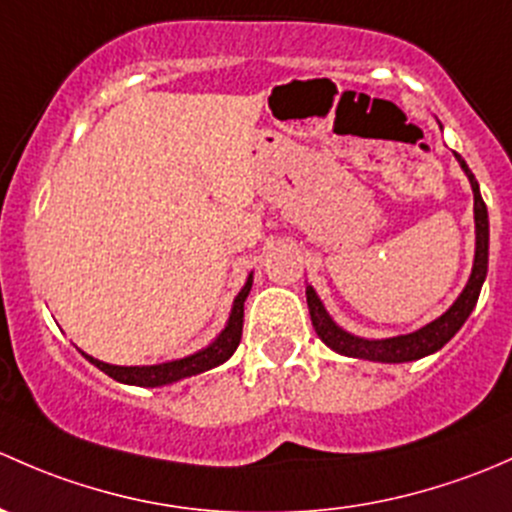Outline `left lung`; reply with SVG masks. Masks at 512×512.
<instances>
[{"instance_id": "8db88e82", "label": "left lung", "mask_w": 512, "mask_h": 512, "mask_svg": "<svg viewBox=\"0 0 512 512\" xmlns=\"http://www.w3.org/2000/svg\"><path fill=\"white\" fill-rule=\"evenodd\" d=\"M461 165V170L466 172L468 182L473 189V219H476V258H473V271L468 278L466 288L456 298V303L446 310L441 318L431 320L429 325H424L421 330L409 335H397V337H384V340H367V337H357L347 330H342L328 315L325 305L320 303L318 293L313 291V286L305 288V298H308V310L310 320H313V328L318 333L320 340L335 350L337 355L345 357H357V360H372V362H412L421 360V357L431 355V352L441 350L453 335L461 330V325L466 323L471 310L476 308L478 295H481L483 281H486L488 273V209L486 202L481 197V189H478L476 177L468 170L466 162L461 160L458 152H453Z\"/></svg>"}]
</instances>
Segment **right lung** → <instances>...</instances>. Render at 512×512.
I'll return each mask as SVG.
<instances>
[{"mask_svg": "<svg viewBox=\"0 0 512 512\" xmlns=\"http://www.w3.org/2000/svg\"><path fill=\"white\" fill-rule=\"evenodd\" d=\"M251 286H254V273H249L244 288H241L239 295L234 298V305H231L229 323L221 330L217 340L212 345H207L204 350L194 352V355L182 357V360L162 362V365H142V367H120V365H108V362H100L96 357L86 355V360L91 365H96L100 372H105L108 377H113L115 382L123 384H135V387H165V384L179 382V379L194 377V374H202L207 370H214V367L224 365L231 355L236 352L241 342V330H244V300L249 295Z\"/></svg>", "mask_w": 512, "mask_h": 512, "instance_id": "obj_1", "label": "right lung"}]
</instances>
